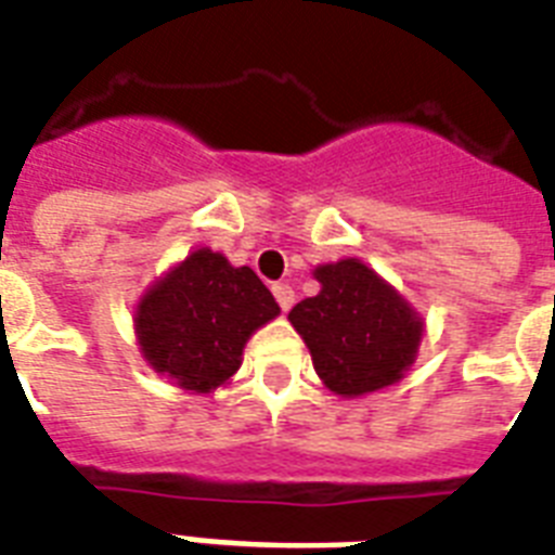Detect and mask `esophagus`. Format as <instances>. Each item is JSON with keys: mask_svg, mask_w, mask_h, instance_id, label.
<instances>
[{"mask_svg": "<svg viewBox=\"0 0 555 555\" xmlns=\"http://www.w3.org/2000/svg\"><path fill=\"white\" fill-rule=\"evenodd\" d=\"M273 296H276V302L282 311H291V308H294V287L285 285V282H276V285H273Z\"/></svg>", "mask_w": 555, "mask_h": 555, "instance_id": "esophagus-1", "label": "esophagus"}]
</instances>
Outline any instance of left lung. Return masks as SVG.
Wrapping results in <instances>:
<instances>
[{
	"label": "left lung",
	"mask_w": 555,
	"mask_h": 555,
	"mask_svg": "<svg viewBox=\"0 0 555 555\" xmlns=\"http://www.w3.org/2000/svg\"><path fill=\"white\" fill-rule=\"evenodd\" d=\"M313 276L322 291L296 305L287 320L311 348L325 386L357 397L403 377L421 346L423 322L400 294L357 259L322 264Z\"/></svg>",
	"instance_id": "8db88e82"
}]
</instances>
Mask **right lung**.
Here are the masks:
<instances>
[{
    "label": "right lung",
    "instance_id": "right-lung-1",
    "mask_svg": "<svg viewBox=\"0 0 555 555\" xmlns=\"http://www.w3.org/2000/svg\"><path fill=\"white\" fill-rule=\"evenodd\" d=\"M279 313L250 268H233L221 253L195 250L138 305L143 357L181 388L209 391L233 377L242 348Z\"/></svg>",
    "mask_w": 555,
    "mask_h": 555
}]
</instances>
